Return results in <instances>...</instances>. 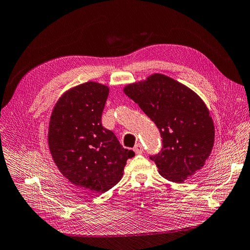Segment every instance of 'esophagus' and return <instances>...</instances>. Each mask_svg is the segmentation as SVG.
Returning a JSON list of instances; mask_svg holds the SVG:
<instances>
[{"instance_id":"1","label":"esophagus","mask_w":250,"mask_h":250,"mask_svg":"<svg viewBox=\"0 0 250 250\" xmlns=\"http://www.w3.org/2000/svg\"><path fill=\"white\" fill-rule=\"evenodd\" d=\"M134 151H135L136 154H142V153L144 152V147H143V146L139 143V144H137V145L135 146Z\"/></svg>"}]
</instances>
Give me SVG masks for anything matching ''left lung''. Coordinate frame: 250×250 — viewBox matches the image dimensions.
<instances>
[{"mask_svg":"<svg viewBox=\"0 0 250 250\" xmlns=\"http://www.w3.org/2000/svg\"><path fill=\"white\" fill-rule=\"evenodd\" d=\"M124 92L160 130L162 149L149 159L169 181L184 182L200 170L214 145V124L204 102L193 90L164 74L128 84Z\"/></svg>","mask_w":250,"mask_h":250,"instance_id":"left-lung-1","label":"left lung"}]
</instances>
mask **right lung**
Returning <instances> with one entry per match:
<instances>
[{"instance_id":"1","label":"right lung","mask_w":250,"mask_h":250,"mask_svg":"<svg viewBox=\"0 0 250 250\" xmlns=\"http://www.w3.org/2000/svg\"><path fill=\"white\" fill-rule=\"evenodd\" d=\"M109 89L88 81L66 91L49 123L50 153L62 175L76 186L104 193L118 184L127 159L113 132L103 126L102 115Z\"/></svg>"}]
</instances>
